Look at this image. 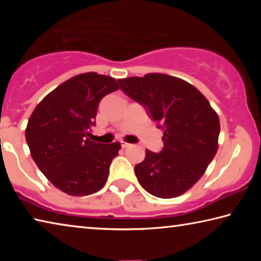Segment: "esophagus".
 <instances>
[{
    "label": "esophagus",
    "mask_w": 261,
    "mask_h": 261,
    "mask_svg": "<svg viewBox=\"0 0 261 261\" xmlns=\"http://www.w3.org/2000/svg\"><path fill=\"white\" fill-rule=\"evenodd\" d=\"M130 146H131V144H129V143H122L123 148H126V147H130Z\"/></svg>",
    "instance_id": "1"
}]
</instances>
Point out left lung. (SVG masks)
Masks as SVG:
<instances>
[{"label":"left lung","instance_id":"left-lung-1","mask_svg":"<svg viewBox=\"0 0 261 261\" xmlns=\"http://www.w3.org/2000/svg\"><path fill=\"white\" fill-rule=\"evenodd\" d=\"M122 91L148 109L163 132V149H146L135 167L148 193L169 199L191 189L219 148L220 120L205 95L183 79L165 73L118 79Z\"/></svg>","mask_w":261,"mask_h":261}]
</instances>
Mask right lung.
<instances>
[{
  "instance_id": "1",
  "label": "right lung",
  "mask_w": 261,
  "mask_h": 261,
  "mask_svg": "<svg viewBox=\"0 0 261 261\" xmlns=\"http://www.w3.org/2000/svg\"><path fill=\"white\" fill-rule=\"evenodd\" d=\"M120 88L96 72L77 74L53 90L29 118L25 138L31 156L53 185L70 196H88L105 187L121 144L87 138L100 100Z\"/></svg>"
}]
</instances>
